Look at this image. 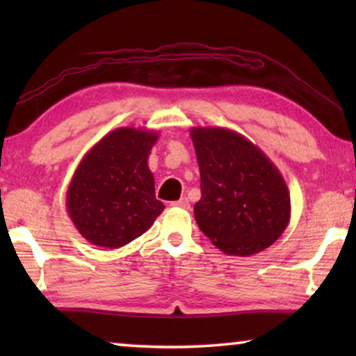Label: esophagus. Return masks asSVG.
Returning <instances> with one entry per match:
<instances>
[{"instance_id": "esophagus-1", "label": "esophagus", "mask_w": 356, "mask_h": 356, "mask_svg": "<svg viewBox=\"0 0 356 356\" xmlns=\"http://www.w3.org/2000/svg\"><path fill=\"white\" fill-rule=\"evenodd\" d=\"M174 207H180V209H190V202L186 197H182V200H179L176 202H172Z\"/></svg>"}]
</instances>
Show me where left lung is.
<instances>
[{
	"mask_svg": "<svg viewBox=\"0 0 356 356\" xmlns=\"http://www.w3.org/2000/svg\"><path fill=\"white\" fill-rule=\"evenodd\" d=\"M201 172L195 218L216 248L251 256L273 245L291 221L284 177L256 144L222 127L190 130Z\"/></svg>",
	"mask_w": 356,
	"mask_h": 356,
	"instance_id": "1",
	"label": "left lung"
}]
</instances>
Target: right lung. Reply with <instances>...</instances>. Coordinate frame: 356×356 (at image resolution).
Segmentation results:
<instances>
[{"label": "right lung", "instance_id": "obj_1", "mask_svg": "<svg viewBox=\"0 0 356 356\" xmlns=\"http://www.w3.org/2000/svg\"><path fill=\"white\" fill-rule=\"evenodd\" d=\"M156 131L120 127L83 156L72 177L65 209L76 231L100 248H120L143 236L163 212L149 170Z\"/></svg>", "mask_w": 356, "mask_h": 356}]
</instances>
